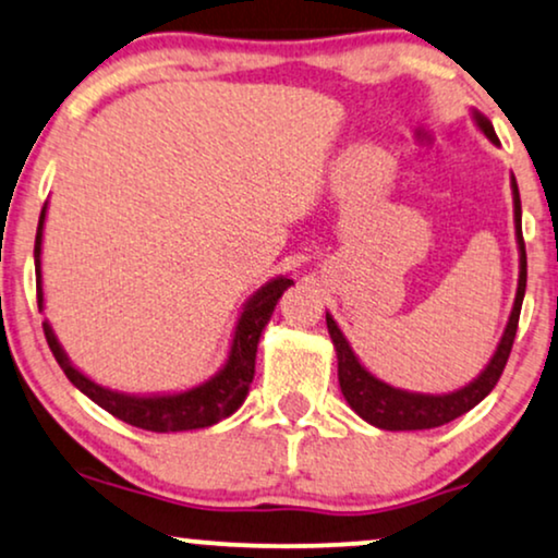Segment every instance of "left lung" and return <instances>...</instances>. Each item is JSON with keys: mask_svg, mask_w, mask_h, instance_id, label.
<instances>
[{"mask_svg": "<svg viewBox=\"0 0 558 558\" xmlns=\"http://www.w3.org/2000/svg\"><path fill=\"white\" fill-rule=\"evenodd\" d=\"M471 118H474L476 129L484 133L492 144H499L495 125L489 118L476 108H471ZM512 187V210H514V242H518V257H520V272H518V291H514L512 312L507 316L505 331L499 337L497 350L492 352L489 363L484 365L482 373L474 380H469L461 389L448 391V393H420V391H407L399 386L386 384L378 376L365 368L361 357L355 355V350L350 348L348 337L342 335V329L337 327L335 316L327 312V329L337 352V378H340L342 397L348 401L352 412L357 417H363L368 425L378 429H391V433H401V429H433L453 422L461 414H466L469 409H474L486 393L497 386L499 376H502L507 357H510L514 331H518L520 319V306L525 299V283H527V259H525V242H523V208H520V193L514 174L510 178Z\"/></svg>", "mask_w": 558, "mask_h": 558, "instance_id": "1", "label": "left lung"}]
</instances>
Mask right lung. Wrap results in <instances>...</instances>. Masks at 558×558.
<instances>
[{"instance_id": "add662e5", "label": "right lung", "mask_w": 558, "mask_h": 558, "mask_svg": "<svg viewBox=\"0 0 558 558\" xmlns=\"http://www.w3.org/2000/svg\"><path fill=\"white\" fill-rule=\"evenodd\" d=\"M48 201L40 210L38 234H35V283H38V308L44 312V270H40V255H44V227H46ZM293 286L288 275L270 278L265 286H259L250 299L244 301L242 312H239L234 335L227 352V361L214 376L203 380V384L190 386L185 391H159V393H129L116 391L110 386L97 384L87 373H82L61 348L59 337L51 327V322H44V331L48 348L53 357L59 361L61 371L66 378L80 389L84 397H89L97 407L110 412L112 417L129 422L133 427L149 429V433H185V429H201L218 425L221 420L231 417L239 407L244 404L250 384L255 378V361H257V344L259 337L270 322V316L278 306L280 295Z\"/></svg>"}]
</instances>
